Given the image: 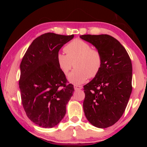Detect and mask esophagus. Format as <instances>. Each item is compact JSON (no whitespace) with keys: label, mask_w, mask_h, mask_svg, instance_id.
Here are the masks:
<instances>
[{"label":"esophagus","mask_w":147,"mask_h":147,"mask_svg":"<svg viewBox=\"0 0 147 147\" xmlns=\"http://www.w3.org/2000/svg\"><path fill=\"white\" fill-rule=\"evenodd\" d=\"M74 89L75 90H79V89H82V87L81 86H78V85H74Z\"/></svg>","instance_id":"1"}]
</instances>
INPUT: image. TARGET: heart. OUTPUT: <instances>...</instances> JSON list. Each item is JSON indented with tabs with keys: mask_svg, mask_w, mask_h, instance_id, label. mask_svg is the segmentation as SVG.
<instances>
[{
	"mask_svg": "<svg viewBox=\"0 0 147 147\" xmlns=\"http://www.w3.org/2000/svg\"><path fill=\"white\" fill-rule=\"evenodd\" d=\"M66 54L59 53L57 61L65 75L67 76L74 67L75 69L69 77L74 84H82L89 78H94L99 73L102 66V57L97 49H91L86 41L75 39L65 47Z\"/></svg>",
	"mask_w": 147,
	"mask_h": 147,
	"instance_id": "1",
	"label": "heart"
}]
</instances>
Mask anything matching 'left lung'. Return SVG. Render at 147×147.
<instances>
[{"label": "left lung", "instance_id": "obj_1", "mask_svg": "<svg viewBox=\"0 0 147 147\" xmlns=\"http://www.w3.org/2000/svg\"><path fill=\"white\" fill-rule=\"evenodd\" d=\"M81 39L100 52L102 66L99 73L84 86L83 108L92 125L106 128L123 115L132 90V65L124 47L107 34L82 35Z\"/></svg>", "mask_w": 147, "mask_h": 147}]
</instances>
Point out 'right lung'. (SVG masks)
<instances>
[{
    "instance_id": "right-lung-1",
    "label": "right lung",
    "mask_w": 147,
    "mask_h": 147,
    "mask_svg": "<svg viewBox=\"0 0 147 147\" xmlns=\"http://www.w3.org/2000/svg\"><path fill=\"white\" fill-rule=\"evenodd\" d=\"M74 38L46 33L35 39L20 65L19 89L24 111L33 123L43 128L57 125L66 113L73 85L57 61L59 49Z\"/></svg>"
}]
</instances>
